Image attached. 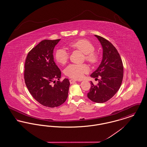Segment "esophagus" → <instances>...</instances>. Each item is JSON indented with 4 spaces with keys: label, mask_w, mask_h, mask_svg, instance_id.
<instances>
[{
    "label": "esophagus",
    "mask_w": 147,
    "mask_h": 147,
    "mask_svg": "<svg viewBox=\"0 0 147 147\" xmlns=\"http://www.w3.org/2000/svg\"><path fill=\"white\" fill-rule=\"evenodd\" d=\"M70 84H74L75 82H76L77 81L76 80H73V79H70L69 80Z\"/></svg>",
    "instance_id": "obj_1"
}]
</instances>
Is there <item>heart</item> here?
<instances>
[{"instance_id": "obj_1", "label": "heart", "mask_w": 147, "mask_h": 147, "mask_svg": "<svg viewBox=\"0 0 147 147\" xmlns=\"http://www.w3.org/2000/svg\"><path fill=\"white\" fill-rule=\"evenodd\" d=\"M68 47L70 49L79 50L83 52L86 61L92 64L98 62V56L94 51L95 50L94 46L90 41L86 39H79L68 43ZM55 57L57 62L64 65L67 62L69 59V53L65 49L60 48L56 50ZM89 71V68L86 64H72L65 69L64 73L67 76L71 78L80 79L83 78L84 74Z\"/></svg>"}]
</instances>
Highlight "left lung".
<instances>
[{
    "label": "left lung",
    "instance_id": "1",
    "mask_svg": "<svg viewBox=\"0 0 147 147\" xmlns=\"http://www.w3.org/2000/svg\"><path fill=\"white\" fill-rule=\"evenodd\" d=\"M95 36L102 46V59L98 69L90 76L101 78L97 85L91 82L88 98L93 102L103 103L112 98L119 90L123 77V66L117 50L112 43L102 37Z\"/></svg>",
    "mask_w": 147,
    "mask_h": 147
}]
</instances>
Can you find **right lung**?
I'll use <instances>...</instances> for the list:
<instances>
[{
    "instance_id": "right-lung-1",
    "label": "right lung",
    "mask_w": 147,
    "mask_h": 147,
    "mask_svg": "<svg viewBox=\"0 0 147 147\" xmlns=\"http://www.w3.org/2000/svg\"><path fill=\"white\" fill-rule=\"evenodd\" d=\"M60 40L40 42L28 52L25 64L24 79L28 91L37 101L49 107L63 104L70 85L68 79L59 80L61 71L54 61L53 49ZM56 79L59 80L56 83Z\"/></svg>"
}]
</instances>
